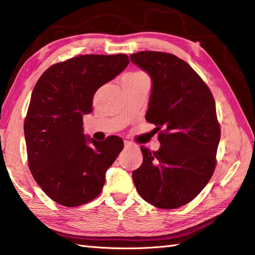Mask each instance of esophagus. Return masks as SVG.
I'll return each instance as SVG.
<instances>
[{
  "mask_svg": "<svg viewBox=\"0 0 255 255\" xmlns=\"http://www.w3.org/2000/svg\"><path fill=\"white\" fill-rule=\"evenodd\" d=\"M124 144H125V147H129V146L132 145L131 141H129V140H124Z\"/></svg>",
  "mask_w": 255,
  "mask_h": 255,
  "instance_id": "esophagus-1",
  "label": "esophagus"
}]
</instances>
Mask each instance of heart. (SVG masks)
Returning a JSON list of instances; mask_svg holds the SVG:
<instances>
[{
	"label": "heart",
	"mask_w": 255,
	"mask_h": 255,
	"mask_svg": "<svg viewBox=\"0 0 255 255\" xmlns=\"http://www.w3.org/2000/svg\"><path fill=\"white\" fill-rule=\"evenodd\" d=\"M143 75H145L144 73H141V72H135V73H130V74H127L125 77H129V76H143Z\"/></svg>",
	"instance_id": "heart-1"
}]
</instances>
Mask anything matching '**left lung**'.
I'll list each match as a JSON object with an SVG mask.
<instances>
[{
  "instance_id": "obj_1",
  "label": "left lung",
  "mask_w": 255,
  "mask_h": 255,
  "mask_svg": "<svg viewBox=\"0 0 255 255\" xmlns=\"http://www.w3.org/2000/svg\"><path fill=\"white\" fill-rule=\"evenodd\" d=\"M131 62L152 80L145 118L156 126L161 146H141L132 172L140 197L162 209L187 205L208 183L216 166L221 127L213 94L193 68L172 54L139 51ZM162 130H160V128Z\"/></svg>"
}]
</instances>
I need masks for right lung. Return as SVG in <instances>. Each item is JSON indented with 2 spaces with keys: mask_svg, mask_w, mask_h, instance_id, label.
Returning <instances> with one entry per match:
<instances>
[{
  "mask_svg": "<svg viewBox=\"0 0 255 255\" xmlns=\"http://www.w3.org/2000/svg\"><path fill=\"white\" fill-rule=\"evenodd\" d=\"M127 55H82L46 70L32 90L24 138L33 179L50 199L81 206L100 195L106 172L124 148L118 136H85L94 93L128 66Z\"/></svg>",
  "mask_w": 255,
  "mask_h": 255,
  "instance_id": "1",
  "label": "right lung"
}]
</instances>
